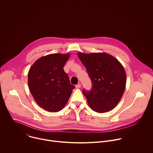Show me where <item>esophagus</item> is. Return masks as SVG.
<instances>
[{
	"label": "esophagus",
	"instance_id": "esophagus-1",
	"mask_svg": "<svg viewBox=\"0 0 153 153\" xmlns=\"http://www.w3.org/2000/svg\"><path fill=\"white\" fill-rule=\"evenodd\" d=\"M80 86H81V84H80V83H78V84H77V85H76V88H80Z\"/></svg>",
	"mask_w": 153,
	"mask_h": 153
}]
</instances>
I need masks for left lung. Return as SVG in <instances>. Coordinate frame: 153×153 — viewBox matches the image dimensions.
<instances>
[{
  "mask_svg": "<svg viewBox=\"0 0 153 153\" xmlns=\"http://www.w3.org/2000/svg\"><path fill=\"white\" fill-rule=\"evenodd\" d=\"M91 79L90 90H83L90 108L102 113L119 102L125 89L126 76L121 63L106 53L77 54Z\"/></svg>",
  "mask_w": 153,
  "mask_h": 153,
  "instance_id": "obj_1",
  "label": "left lung"
}]
</instances>
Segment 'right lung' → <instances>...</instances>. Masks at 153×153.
Returning <instances> with one entry per match:
<instances>
[{
    "instance_id": "obj_1",
    "label": "right lung",
    "mask_w": 153,
    "mask_h": 153,
    "mask_svg": "<svg viewBox=\"0 0 153 153\" xmlns=\"http://www.w3.org/2000/svg\"><path fill=\"white\" fill-rule=\"evenodd\" d=\"M70 56V54L43 56L29 70L28 83L31 93L36 103L48 111H60L75 88L63 70Z\"/></svg>"
}]
</instances>
